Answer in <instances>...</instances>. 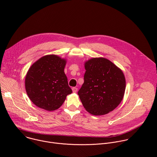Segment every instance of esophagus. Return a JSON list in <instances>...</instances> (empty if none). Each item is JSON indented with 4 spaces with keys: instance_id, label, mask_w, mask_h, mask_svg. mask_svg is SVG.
<instances>
[{
    "instance_id": "obj_1",
    "label": "esophagus",
    "mask_w": 157,
    "mask_h": 157,
    "mask_svg": "<svg viewBox=\"0 0 157 157\" xmlns=\"http://www.w3.org/2000/svg\"><path fill=\"white\" fill-rule=\"evenodd\" d=\"M72 90H73V93H76L78 91V88L76 87H74L72 88Z\"/></svg>"
}]
</instances>
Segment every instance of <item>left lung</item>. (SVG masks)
<instances>
[{
  "instance_id": "8db88e82",
  "label": "left lung",
  "mask_w": 157,
  "mask_h": 157,
  "mask_svg": "<svg viewBox=\"0 0 157 157\" xmlns=\"http://www.w3.org/2000/svg\"><path fill=\"white\" fill-rule=\"evenodd\" d=\"M84 67V81L78 93L84 107L94 116L113 111L124 95L125 79L123 72L104 58L89 59Z\"/></svg>"
}]
</instances>
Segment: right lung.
<instances>
[{
	"mask_svg": "<svg viewBox=\"0 0 157 157\" xmlns=\"http://www.w3.org/2000/svg\"><path fill=\"white\" fill-rule=\"evenodd\" d=\"M66 60L55 55L40 58L29 68L25 79V89L37 107L52 111L58 109L66 96L72 93L64 72Z\"/></svg>",
	"mask_w": 157,
	"mask_h": 157,
	"instance_id": "add662e5",
	"label": "right lung"
}]
</instances>
